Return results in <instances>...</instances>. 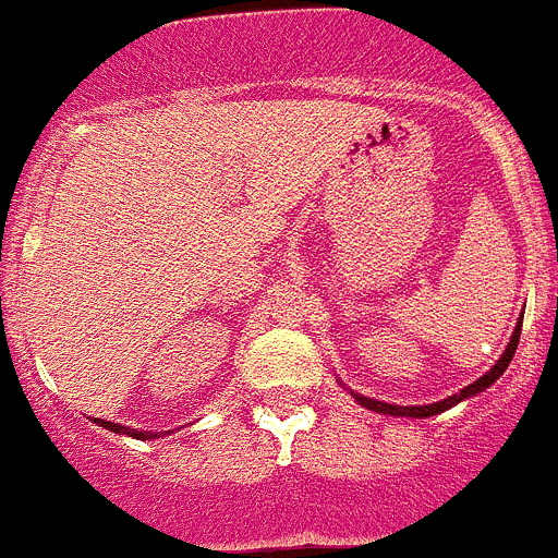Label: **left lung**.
<instances>
[{"mask_svg": "<svg viewBox=\"0 0 558 558\" xmlns=\"http://www.w3.org/2000/svg\"><path fill=\"white\" fill-rule=\"evenodd\" d=\"M520 330H523V316H520V323L514 325V333H511L509 344H506V353L500 355L498 364L492 366L489 373L481 375L475 384L464 386V389L459 391V395H453V398H445L439 400V403H428V405H391V403H384V400H373V398H364V395H355V391H350L355 400H359V405H364V409L369 411H378V414H391V416H416V420H423V416H434V414H441V411L453 409L456 403H461V400L466 398H475L478 391L489 389L495 380L500 378V375L506 373V366L511 364V359H514V350L517 344H520Z\"/></svg>", "mask_w": 558, "mask_h": 558, "instance_id": "obj_1", "label": "left lung"}]
</instances>
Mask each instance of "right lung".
Here are the masks:
<instances>
[{"instance_id": "add662e5", "label": "right lung", "mask_w": 558, "mask_h": 558, "mask_svg": "<svg viewBox=\"0 0 558 558\" xmlns=\"http://www.w3.org/2000/svg\"><path fill=\"white\" fill-rule=\"evenodd\" d=\"M94 423L102 425V428H108V430H113V434H128V436H133V439H155V436H158V439H160V434H153V430L124 428V425H119V423H105V420H97V416H94Z\"/></svg>"}]
</instances>
